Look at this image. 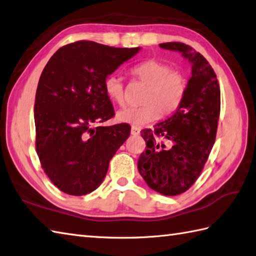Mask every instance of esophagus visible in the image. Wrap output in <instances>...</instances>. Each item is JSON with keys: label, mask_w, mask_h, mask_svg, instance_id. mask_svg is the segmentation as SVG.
<instances>
[{"label": "esophagus", "mask_w": 256, "mask_h": 256, "mask_svg": "<svg viewBox=\"0 0 256 256\" xmlns=\"http://www.w3.org/2000/svg\"><path fill=\"white\" fill-rule=\"evenodd\" d=\"M131 134H132V135H135V136H136V135L140 134V128H136V126H132V128H131Z\"/></svg>", "instance_id": "34e87169"}]
</instances>
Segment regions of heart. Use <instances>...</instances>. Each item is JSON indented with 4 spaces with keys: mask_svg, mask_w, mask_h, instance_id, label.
<instances>
[{
    "mask_svg": "<svg viewBox=\"0 0 256 256\" xmlns=\"http://www.w3.org/2000/svg\"><path fill=\"white\" fill-rule=\"evenodd\" d=\"M131 73L146 85V90L141 98V106L118 111L116 118L122 123L142 126L156 120L158 115L168 116L178 108L186 93L188 80L185 75L158 60L138 63L132 68ZM104 91L112 102L124 105L125 88L116 74H110L104 80Z\"/></svg>",
    "mask_w": 256,
    "mask_h": 256,
    "instance_id": "1",
    "label": "heart"
}]
</instances>
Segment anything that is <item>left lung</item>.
<instances>
[{
	"mask_svg": "<svg viewBox=\"0 0 256 256\" xmlns=\"http://www.w3.org/2000/svg\"><path fill=\"white\" fill-rule=\"evenodd\" d=\"M178 51L191 64L186 93L171 116L141 131L146 151L140 155L138 168L154 191L166 196L192 186L201 174L218 131L221 93L216 74L202 54L180 42L160 44Z\"/></svg>",
	"mask_w": 256,
	"mask_h": 256,
	"instance_id": "obj_1",
	"label": "left lung"
}]
</instances>
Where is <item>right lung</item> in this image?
Wrapping results in <instances>:
<instances>
[{"mask_svg":"<svg viewBox=\"0 0 256 256\" xmlns=\"http://www.w3.org/2000/svg\"><path fill=\"white\" fill-rule=\"evenodd\" d=\"M141 48L78 41L58 48L40 76L34 104L36 152L44 172L62 192L96 190L130 135L126 123L96 126L114 115L104 80Z\"/></svg>","mask_w":256,"mask_h":256,"instance_id":"add662e5","label":"right lung"}]
</instances>
